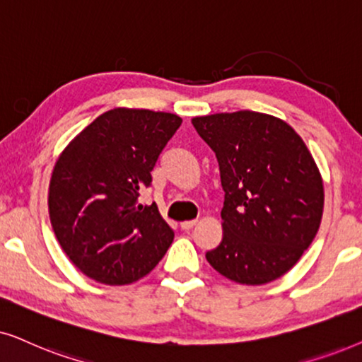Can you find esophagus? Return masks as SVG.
I'll return each instance as SVG.
<instances>
[{"label": "esophagus", "mask_w": 362, "mask_h": 362, "mask_svg": "<svg viewBox=\"0 0 362 362\" xmlns=\"http://www.w3.org/2000/svg\"><path fill=\"white\" fill-rule=\"evenodd\" d=\"M195 223H197V220H187V221H182L180 226H182V230H190V228H194Z\"/></svg>", "instance_id": "1"}]
</instances>
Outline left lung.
I'll return each mask as SVG.
<instances>
[{
  "label": "left lung",
  "mask_w": 362,
  "mask_h": 362,
  "mask_svg": "<svg viewBox=\"0 0 362 362\" xmlns=\"http://www.w3.org/2000/svg\"><path fill=\"white\" fill-rule=\"evenodd\" d=\"M215 152L225 192L223 238L206 262L240 285L295 267L320 228L325 189L306 144L285 120L238 110L192 119Z\"/></svg>",
  "instance_id": "8db88e82"
}]
</instances>
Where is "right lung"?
I'll use <instances>...</instances> for the list:
<instances>
[{
    "label": "right lung",
    "instance_id": "add662e5",
    "mask_svg": "<svg viewBox=\"0 0 362 362\" xmlns=\"http://www.w3.org/2000/svg\"><path fill=\"white\" fill-rule=\"evenodd\" d=\"M182 119L117 107L69 142L49 182V218L57 242L86 276L129 285L152 272L173 242L156 204H139L152 168Z\"/></svg>",
    "mask_w": 362,
    "mask_h": 362
}]
</instances>
